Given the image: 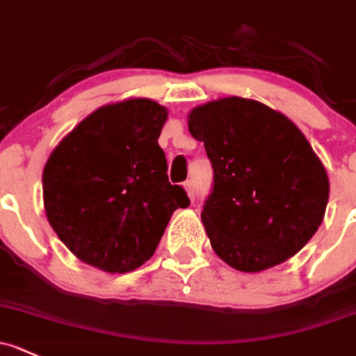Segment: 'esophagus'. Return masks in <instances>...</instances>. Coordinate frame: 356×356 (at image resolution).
<instances>
[{
    "mask_svg": "<svg viewBox=\"0 0 356 356\" xmlns=\"http://www.w3.org/2000/svg\"><path fill=\"white\" fill-rule=\"evenodd\" d=\"M184 189H186V193H188L189 200L194 201V197H196V191H194V184H193V182H191V181L184 182Z\"/></svg>",
    "mask_w": 356,
    "mask_h": 356,
    "instance_id": "34e87169",
    "label": "esophagus"
}]
</instances>
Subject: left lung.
Segmentation results:
<instances>
[{
  "label": "left lung",
  "instance_id": "left-lung-1",
  "mask_svg": "<svg viewBox=\"0 0 356 356\" xmlns=\"http://www.w3.org/2000/svg\"><path fill=\"white\" fill-rule=\"evenodd\" d=\"M188 126L215 174L201 220L216 256L244 273L295 256L321 227L329 200L327 172L304 133L242 97L194 107Z\"/></svg>",
  "mask_w": 356,
  "mask_h": 356
}]
</instances>
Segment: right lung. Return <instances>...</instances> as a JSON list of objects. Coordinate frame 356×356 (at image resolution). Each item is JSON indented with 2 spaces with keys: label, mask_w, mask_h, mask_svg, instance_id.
<instances>
[{
  "label": "right lung",
  "mask_w": 356,
  "mask_h": 356,
  "mask_svg": "<svg viewBox=\"0 0 356 356\" xmlns=\"http://www.w3.org/2000/svg\"><path fill=\"white\" fill-rule=\"evenodd\" d=\"M168 111L149 99L107 104L52 149L42 172L52 230L83 263L107 273L140 268L189 197L167 177L159 136Z\"/></svg>",
  "instance_id": "add662e5"
}]
</instances>
